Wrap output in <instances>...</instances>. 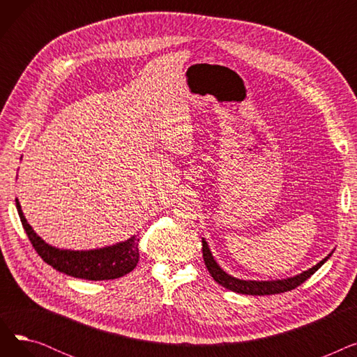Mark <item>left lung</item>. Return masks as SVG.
I'll return each mask as SVG.
<instances>
[{"label": "left lung", "mask_w": 357, "mask_h": 357, "mask_svg": "<svg viewBox=\"0 0 357 357\" xmlns=\"http://www.w3.org/2000/svg\"><path fill=\"white\" fill-rule=\"evenodd\" d=\"M202 256H204V264L207 266L210 275L213 276V279L215 280L217 284H220L221 287L227 288L230 291L238 292V294H245V295H273V294H280V292H287L291 289H295L296 287L301 285L303 282L314 275L318 269L321 268V265L324 261L330 257V255L323 259L320 264L312 266L311 269L305 271L304 273L289 278V279H284V280H272V282H256V280H241V279H236L230 275H227L224 271H221V268L215 264L214 257L211 256V252L208 249V245L205 243V240H202Z\"/></svg>", "instance_id": "obj_1"}]
</instances>
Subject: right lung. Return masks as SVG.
<instances>
[{
	"mask_svg": "<svg viewBox=\"0 0 357 357\" xmlns=\"http://www.w3.org/2000/svg\"><path fill=\"white\" fill-rule=\"evenodd\" d=\"M17 211L20 215L22 224L26 230V234L37 252L47 265L53 269L63 272L73 278H81L88 280H105L117 279L137 266L139 261V238L135 236L127 241L119 243L116 246H109L100 250L88 252H72V250H59L52 248L37 236L30 224L26 221L20 202L15 199Z\"/></svg>",
	"mask_w": 357,
	"mask_h": 357,
	"instance_id": "add662e5",
	"label": "right lung"
}]
</instances>
